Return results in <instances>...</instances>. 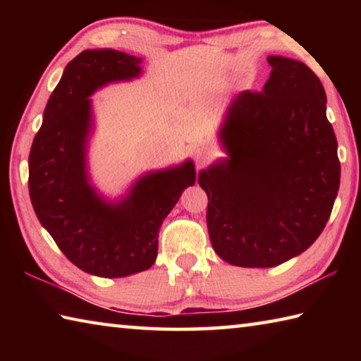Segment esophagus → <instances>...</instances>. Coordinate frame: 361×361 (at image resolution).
Masks as SVG:
<instances>
[{
	"mask_svg": "<svg viewBox=\"0 0 361 361\" xmlns=\"http://www.w3.org/2000/svg\"><path fill=\"white\" fill-rule=\"evenodd\" d=\"M192 154H194V159H195V162H197V164H205L210 157V152L207 151L205 148H194Z\"/></svg>",
	"mask_w": 361,
	"mask_h": 361,
	"instance_id": "1",
	"label": "esophagus"
}]
</instances>
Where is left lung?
Returning <instances> with one entry per match:
<instances>
[{"mask_svg":"<svg viewBox=\"0 0 361 361\" xmlns=\"http://www.w3.org/2000/svg\"><path fill=\"white\" fill-rule=\"evenodd\" d=\"M267 62L264 89L231 103L219 133L229 157L199 173L213 250L240 267L279 266L305 252L325 229L341 181L319 76L298 60Z\"/></svg>","mask_w":361,"mask_h":361,"instance_id":"8db88e82","label":"left lung"}]
</instances>
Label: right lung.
<instances>
[{"mask_svg": "<svg viewBox=\"0 0 361 361\" xmlns=\"http://www.w3.org/2000/svg\"><path fill=\"white\" fill-rule=\"evenodd\" d=\"M142 59L113 49L82 51L49 97L28 157V191L39 223L73 264L116 279L146 271L162 221L195 181L191 161L140 178L118 204L105 202L85 173L90 99L97 89L140 75Z\"/></svg>", "mask_w": 361, "mask_h": 361, "instance_id": "right-lung-1", "label": "right lung"}]
</instances>
